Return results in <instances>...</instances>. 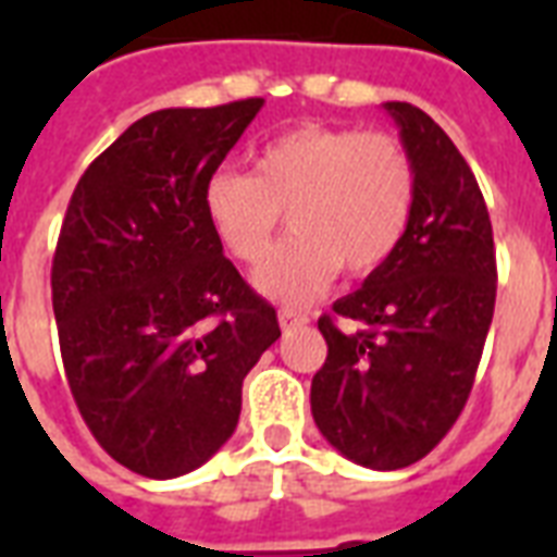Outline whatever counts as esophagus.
Returning <instances> with one entry per match:
<instances>
[{"label": "esophagus", "instance_id": "obj_1", "mask_svg": "<svg viewBox=\"0 0 557 557\" xmlns=\"http://www.w3.org/2000/svg\"><path fill=\"white\" fill-rule=\"evenodd\" d=\"M277 318H280V326H283L286 332L297 330V326H304V323H309V314L297 312V309H288V306H283V309H280Z\"/></svg>", "mask_w": 557, "mask_h": 557}]
</instances>
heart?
I'll return each instance as SVG.
<instances>
[{
    "label": "heart",
    "mask_w": 557,
    "mask_h": 557,
    "mask_svg": "<svg viewBox=\"0 0 557 557\" xmlns=\"http://www.w3.org/2000/svg\"><path fill=\"white\" fill-rule=\"evenodd\" d=\"M416 205V168L396 135L356 126L297 124L253 152V173L213 170L201 190L210 231L234 260L257 265L286 210L292 234L257 271L283 304H306L341 269L379 271L405 239Z\"/></svg>",
    "instance_id": "obj_1"
}]
</instances>
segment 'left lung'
Returning <instances> with one entry per match:
<instances>
[{"instance_id": "obj_1", "label": "left lung", "mask_w": 557, "mask_h": 557, "mask_svg": "<svg viewBox=\"0 0 557 557\" xmlns=\"http://www.w3.org/2000/svg\"><path fill=\"white\" fill-rule=\"evenodd\" d=\"M384 109L413 159V216L396 253L318 321L330 352L312 379V416L347 459L396 471L428 457L471 396L497 260L483 193L445 129L413 103Z\"/></svg>"}]
</instances>
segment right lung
Returning <instances> with one entry per match:
<instances>
[{"label":"right lung","instance_id":"1","mask_svg":"<svg viewBox=\"0 0 557 557\" xmlns=\"http://www.w3.org/2000/svg\"><path fill=\"white\" fill-rule=\"evenodd\" d=\"M262 98L159 109L81 176L51 304L69 387L109 457L152 480L205 466L234 433L243 379L280 338L210 231L201 190Z\"/></svg>","mask_w":557,"mask_h":557}]
</instances>
